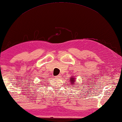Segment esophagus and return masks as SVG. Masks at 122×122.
Returning a JSON list of instances; mask_svg holds the SVG:
<instances>
[{
	"label": "esophagus",
	"instance_id": "34e87169",
	"mask_svg": "<svg viewBox=\"0 0 122 122\" xmlns=\"http://www.w3.org/2000/svg\"><path fill=\"white\" fill-rule=\"evenodd\" d=\"M60 77H61V75H60V74H59V75H58V76H56V78H60Z\"/></svg>",
	"mask_w": 122,
	"mask_h": 122
}]
</instances>
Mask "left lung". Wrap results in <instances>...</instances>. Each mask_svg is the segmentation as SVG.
<instances>
[{
    "mask_svg": "<svg viewBox=\"0 0 122 122\" xmlns=\"http://www.w3.org/2000/svg\"><path fill=\"white\" fill-rule=\"evenodd\" d=\"M76 78L74 76H71L70 77V83H71V84H72V85H74V84H75V82H76ZM76 86V85L75 86Z\"/></svg>",
    "mask_w": 122,
    "mask_h": 122,
    "instance_id": "8db88e82",
    "label": "left lung"
}]
</instances>
